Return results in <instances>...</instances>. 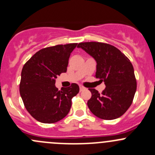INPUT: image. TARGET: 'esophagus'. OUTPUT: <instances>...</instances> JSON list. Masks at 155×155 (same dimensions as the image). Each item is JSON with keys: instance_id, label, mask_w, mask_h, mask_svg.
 Returning a JSON list of instances; mask_svg holds the SVG:
<instances>
[{"instance_id": "34e87169", "label": "esophagus", "mask_w": 155, "mask_h": 155, "mask_svg": "<svg viewBox=\"0 0 155 155\" xmlns=\"http://www.w3.org/2000/svg\"><path fill=\"white\" fill-rule=\"evenodd\" d=\"M85 89L86 88L84 86H82V85H80V86H79V90H80V91H82L85 90Z\"/></svg>"}]
</instances>
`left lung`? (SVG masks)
Segmentation results:
<instances>
[{"label":"left lung","mask_w":155,"mask_h":155,"mask_svg":"<svg viewBox=\"0 0 155 155\" xmlns=\"http://www.w3.org/2000/svg\"><path fill=\"white\" fill-rule=\"evenodd\" d=\"M77 47L95 59V77L106 85L101 94L96 89L89 88L91 97L87 104L91 112L104 120L121 117L132 104L137 91V80L130 61L119 49L108 43L85 42L79 43Z\"/></svg>","instance_id":"obj_1"}]
</instances>
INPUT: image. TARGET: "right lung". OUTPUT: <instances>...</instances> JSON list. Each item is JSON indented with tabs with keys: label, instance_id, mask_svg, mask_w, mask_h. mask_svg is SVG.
I'll list each match as a JSON object with an SVG mask.
<instances>
[{
	"label": "right lung",
	"instance_id": "add662e5",
	"mask_svg": "<svg viewBox=\"0 0 155 155\" xmlns=\"http://www.w3.org/2000/svg\"><path fill=\"white\" fill-rule=\"evenodd\" d=\"M77 43L57 45L36 52L25 64L19 85L20 95L25 107L37 121L55 123L69 113L72 98L79 91L77 84L55 87L58 76L67 72L69 58Z\"/></svg>",
	"mask_w": 155,
	"mask_h": 155
}]
</instances>
